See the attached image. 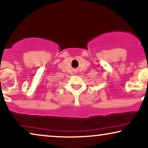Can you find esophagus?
Returning <instances> with one entry per match:
<instances>
[{"mask_svg":"<svg viewBox=\"0 0 148 148\" xmlns=\"http://www.w3.org/2000/svg\"><path fill=\"white\" fill-rule=\"evenodd\" d=\"M75 71V73H77V70H75V71Z\"/></svg>","mask_w":148,"mask_h":148,"instance_id":"1","label":"esophagus"}]
</instances>
